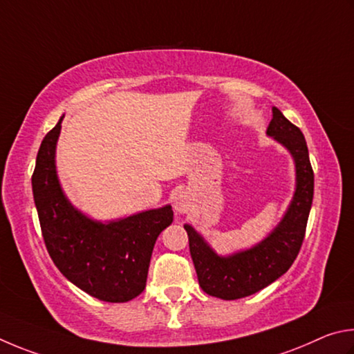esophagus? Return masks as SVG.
<instances>
[{"label": "esophagus", "mask_w": 354, "mask_h": 354, "mask_svg": "<svg viewBox=\"0 0 354 354\" xmlns=\"http://www.w3.org/2000/svg\"><path fill=\"white\" fill-rule=\"evenodd\" d=\"M174 208H176L177 213H187L189 209V201L188 197L185 196L183 193L177 194L174 197Z\"/></svg>", "instance_id": "34e87169"}]
</instances>
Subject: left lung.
Returning a JSON list of instances; mask_svg holds the SVG:
<instances>
[{
    "instance_id": "1",
    "label": "left lung",
    "mask_w": 354,
    "mask_h": 354,
    "mask_svg": "<svg viewBox=\"0 0 354 354\" xmlns=\"http://www.w3.org/2000/svg\"><path fill=\"white\" fill-rule=\"evenodd\" d=\"M268 135L289 149L295 160L297 189L286 216L261 244L236 255L221 258L209 249L193 227L185 225L197 280L208 295L238 300L269 286L286 274L305 239L314 196V171L301 130L272 109Z\"/></svg>"
}]
</instances>
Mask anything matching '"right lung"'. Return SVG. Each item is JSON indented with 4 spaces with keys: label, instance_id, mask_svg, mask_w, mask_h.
<instances>
[{
    "label": "right lung",
    "instance_id": "1",
    "mask_svg": "<svg viewBox=\"0 0 354 354\" xmlns=\"http://www.w3.org/2000/svg\"><path fill=\"white\" fill-rule=\"evenodd\" d=\"M60 118L43 138L32 174V193L49 257L73 284L95 299L124 303L146 288L158 234L172 222V208L151 209L110 224L90 221L71 207L55 174Z\"/></svg>",
    "mask_w": 354,
    "mask_h": 354
}]
</instances>
